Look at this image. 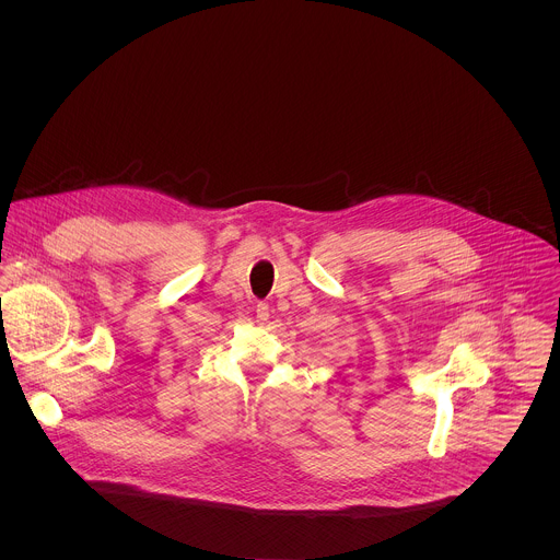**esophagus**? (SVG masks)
<instances>
[{"instance_id": "obj_1", "label": "esophagus", "mask_w": 560, "mask_h": 560, "mask_svg": "<svg viewBox=\"0 0 560 560\" xmlns=\"http://www.w3.org/2000/svg\"><path fill=\"white\" fill-rule=\"evenodd\" d=\"M267 319H269V304L267 302H258L256 304V320L262 325Z\"/></svg>"}]
</instances>
